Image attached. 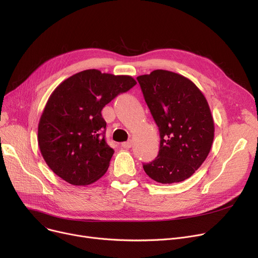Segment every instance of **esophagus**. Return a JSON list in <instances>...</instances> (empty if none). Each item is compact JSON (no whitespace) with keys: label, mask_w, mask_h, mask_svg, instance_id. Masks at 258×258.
I'll list each match as a JSON object with an SVG mask.
<instances>
[{"label":"esophagus","mask_w":258,"mask_h":258,"mask_svg":"<svg viewBox=\"0 0 258 258\" xmlns=\"http://www.w3.org/2000/svg\"><path fill=\"white\" fill-rule=\"evenodd\" d=\"M121 147L124 148V149H131L133 147V141L128 140V141H125V142H122Z\"/></svg>","instance_id":"obj_1"}]
</instances>
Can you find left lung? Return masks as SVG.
I'll list each match as a JSON object with an SVG mask.
<instances>
[{
    "instance_id": "1",
    "label": "left lung",
    "mask_w": 258,
    "mask_h": 258,
    "mask_svg": "<svg viewBox=\"0 0 258 258\" xmlns=\"http://www.w3.org/2000/svg\"><path fill=\"white\" fill-rule=\"evenodd\" d=\"M159 127L160 150L143 164L153 180L170 184L191 177L204 163L214 140V120L200 89L186 77L164 70L137 77Z\"/></svg>"
}]
</instances>
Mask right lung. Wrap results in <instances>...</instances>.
Segmentation results:
<instances>
[{
    "label": "right lung",
    "mask_w": 258,
    "mask_h": 258,
    "mask_svg": "<svg viewBox=\"0 0 258 258\" xmlns=\"http://www.w3.org/2000/svg\"><path fill=\"white\" fill-rule=\"evenodd\" d=\"M137 82L131 76L86 70L60 83L38 125V143L50 170L73 185H88L107 171L114 150L105 142L101 110Z\"/></svg>",
    "instance_id": "add662e5"
}]
</instances>
